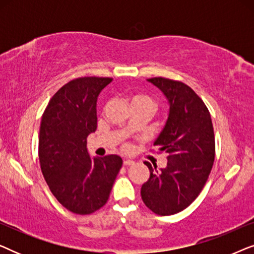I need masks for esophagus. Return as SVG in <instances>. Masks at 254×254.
I'll return each mask as SVG.
<instances>
[{"label": "esophagus", "mask_w": 254, "mask_h": 254, "mask_svg": "<svg viewBox=\"0 0 254 254\" xmlns=\"http://www.w3.org/2000/svg\"><path fill=\"white\" fill-rule=\"evenodd\" d=\"M124 165H125V166L134 165V161H130V159H125V161H124Z\"/></svg>", "instance_id": "esophagus-1"}]
</instances>
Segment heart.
Listing matches in <instances>:
<instances>
[{"instance_id":"heart-1","label":"heart","mask_w":254,"mask_h":254,"mask_svg":"<svg viewBox=\"0 0 254 254\" xmlns=\"http://www.w3.org/2000/svg\"><path fill=\"white\" fill-rule=\"evenodd\" d=\"M130 105L131 106H144L150 109L151 111H154L156 109V102L151 97H149L147 95H135L131 97L130 100ZM125 150H128L130 148L129 144H125L124 145Z\"/></svg>"}]
</instances>
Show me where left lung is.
<instances>
[{
	"mask_svg": "<svg viewBox=\"0 0 254 254\" xmlns=\"http://www.w3.org/2000/svg\"><path fill=\"white\" fill-rule=\"evenodd\" d=\"M164 92L170 103L169 119L154 145L168 155L162 171L152 168L141 187V196L152 213L166 216L179 213L196 199L215 159V135L210 113L203 100L180 81L148 79Z\"/></svg>",
	"mask_w": 254,
	"mask_h": 254,
	"instance_id": "left-lung-1",
	"label": "left lung"
}]
</instances>
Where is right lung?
I'll use <instances>...</instances> for the list:
<instances>
[{
    "label": "right lung",
    "instance_id": "obj_1",
    "mask_svg": "<svg viewBox=\"0 0 254 254\" xmlns=\"http://www.w3.org/2000/svg\"><path fill=\"white\" fill-rule=\"evenodd\" d=\"M111 77H78L52 97L43 113L38 155L51 192L74 214L95 213L107 202L123 166L117 155L91 158L89 134L97 129V97Z\"/></svg>",
    "mask_w": 254,
    "mask_h": 254
}]
</instances>
